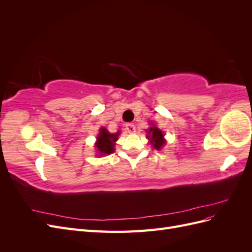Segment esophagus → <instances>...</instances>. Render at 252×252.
Segmentation results:
<instances>
[{
    "label": "esophagus",
    "mask_w": 252,
    "mask_h": 252,
    "mask_svg": "<svg viewBox=\"0 0 252 252\" xmlns=\"http://www.w3.org/2000/svg\"><path fill=\"white\" fill-rule=\"evenodd\" d=\"M126 129L128 132H134L135 131V126L132 123H127L126 124Z\"/></svg>",
    "instance_id": "esophagus-1"
}]
</instances>
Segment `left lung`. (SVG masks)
Segmentation results:
<instances>
[{"label": "left lung", "instance_id": "left-lung-1", "mask_svg": "<svg viewBox=\"0 0 252 252\" xmlns=\"http://www.w3.org/2000/svg\"><path fill=\"white\" fill-rule=\"evenodd\" d=\"M147 138L150 139V143L152 144V146H154L157 150H159L164 146V144H165L164 134L158 127L151 126L149 128Z\"/></svg>", "mask_w": 252, "mask_h": 252}]
</instances>
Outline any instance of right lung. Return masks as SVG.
Here are the masks:
<instances>
[{
	"label": "right lung",
	"instance_id": "obj_1",
	"mask_svg": "<svg viewBox=\"0 0 252 252\" xmlns=\"http://www.w3.org/2000/svg\"><path fill=\"white\" fill-rule=\"evenodd\" d=\"M120 132L110 133L105 128H102L96 138L95 147L97 151H100L101 156L103 155H110L114 151V142L118 140V135Z\"/></svg>",
	"mask_w": 252,
	"mask_h": 252
}]
</instances>
